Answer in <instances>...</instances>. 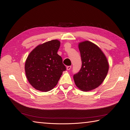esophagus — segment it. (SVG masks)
<instances>
[{
    "mask_svg": "<svg viewBox=\"0 0 130 130\" xmlns=\"http://www.w3.org/2000/svg\"><path fill=\"white\" fill-rule=\"evenodd\" d=\"M71 68H72V66H67V70H70V69H71Z\"/></svg>",
    "mask_w": 130,
    "mask_h": 130,
    "instance_id": "esophagus-1",
    "label": "esophagus"
}]
</instances>
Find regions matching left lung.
Masks as SVG:
<instances>
[{
    "mask_svg": "<svg viewBox=\"0 0 130 130\" xmlns=\"http://www.w3.org/2000/svg\"><path fill=\"white\" fill-rule=\"evenodd\" d=\"M82 67L73 78L76 86L85 92L92 90L103 83L109 69L106 56L99 46L85 41L78 43Z\"/></svg>",
    "mask_w": 130,
    "mask_h": 130,
    "instance_id": "8db88e82",
    "label": "left lung"
}]
</instances>
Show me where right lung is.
<instances>
[{
  "label": "right lung",
  "instance_id": "1",
  "mask_svg": "<svg viewBox=\"0 0 130 130\" xmlns=\"http://www.w3.org/2000/svg\"><path fill=\"white\" fill-rule=\"evenodd\" d=\"M61 42L54 40L37 45L27 56L25 72L32 87L41 92H48L58 83L66 68L57 54Z\"/></svg>",
  "mask_w": 130,
  "mask_h": 130
}]
</instances>
